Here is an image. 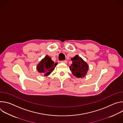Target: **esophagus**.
I'll use <instances>...</instances> for the list:
<instances>
[{"mask_svg":"<svg viewBox=\"0 0 123 123\" xmlns=\"http://www.w3.org/2000/svg\"><path fill=\"white\" fill-rule=\"evenodd\" d=\"M61 62H62V63H64L66 64V63H67V60H64V61H61Z\"/></svg>","mask_w":123,"mask_h":123,"instance_id":"obj_1","label":"esophagus"}]
</instances>
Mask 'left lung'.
Segmentation results:
<instances>
[{
	"mask_svg": "<svg viewBox=\"0 0 123 123\" xmlns=\"http://www.w3.org/2000/svg\"><path fill=\"white\" fill-rule=\"evenodd\" d=\"M72 64L69 66V69L72 74L77 78H84L89 70V65L78 55L71 58Z\"/></svg>",
	"mask_w": 123,
	"mask_h": 123,
	"instance_id": "8db88e82",
	"label": "left lung"
}]
</instances>
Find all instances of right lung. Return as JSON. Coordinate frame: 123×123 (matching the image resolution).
Returning a JSON list of instances; mask_svg holds the SVG:
<instances>
[{"label": "right lung", "instance_id": "add662e5", "mask_svg": "<svg viewBox=\"0 0 123 123\" xmlns=\"http://www.w3.org/2000/svg\"><path fill=\"white\" fill-rule=\"evenodd\" d=\"M57 65V63H55L47 55L37 64V69L39 73L42 74L44 76H47L53 72Z\"/></svg>", "mask_w": 123, "mask_h": 123}]
</instances>
